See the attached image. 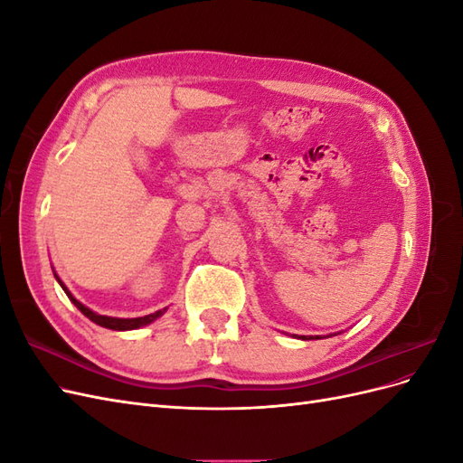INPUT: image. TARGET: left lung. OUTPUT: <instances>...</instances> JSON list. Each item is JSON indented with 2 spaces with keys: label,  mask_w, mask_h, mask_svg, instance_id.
<instances>
[{
  "label": "left lung",
  "mask_w": 463,
  "mask_h": 463,
  "mask_svg": "<svg viewBox=\"0 0 463 463\" xmlns=\"http://www.w3.org/2000/svg\"><path fill=\"white\" fill-rule=\"evenodd\" d=\"M303 340H307V338H305V335H303Z\"/></svg>",
  "instance_id": "8db88e82"
}]
</instances>
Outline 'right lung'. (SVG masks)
I'll use <instances>...</instances> for the list:
<instances>
[{
  "label": "right lung",
  "instance_id": "right-lung-1",
  "mask_svg": "<svg viewBox=\"0 0 463 463\" xmlns=\"http://www.w3.org/2000/svg\"><path fill=\"white\" fill-rule=\"evenodd\" d=\"M58 282L61 284V279L58 278ZM61 288H63V291L67 293V298L71 299L73 303H75V307L77 309L85 315V317H89L92 322H96V325H100V326H104V328H109V330H133V328H138V326H145V325H150L152 320H156L165 309H162V311H156V313H152V315H146V317H138V318H114V317H104V315H96V313H92L89 307H85L82 305L80 301H77L71 293L67 291V288L61 284Z\"/></svg>",
  "mask_w": 463,
  "mask_h": 463
}]
</instances>
